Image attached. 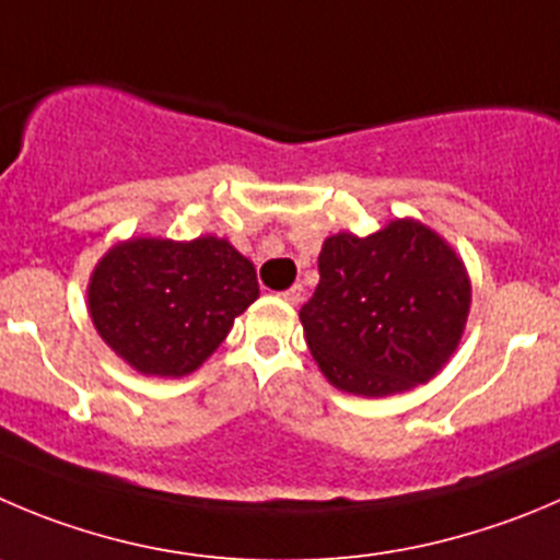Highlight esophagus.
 Returning <instances> with one entry per match:
<instances>
[{
  "mask_svg": "<svg viewBox=\"0 0 560 560\" xmlns=\"http://www.w3.org/2000/svg\"><path fill=\"white\" fill-rule=\"evenodd\" d=\"M280 296H283V300L289 302V305H300V302L305 300V289H302V285H291V289L283 291V294H280Z\"/></svg>",
  "mask_w": 560,
  "mask_h": 560,
  "instance_id": "1",
  "label": "esophagus"
}]
</instances>
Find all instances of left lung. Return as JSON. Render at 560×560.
Segmentation results:
<instances>
[{"label": "left lung", "mask_w": 560, "mask_h": 560, "mask_svg": "<svg viewBox=\"0 0 560 560\" xmlns=\"http://www.w3.org/2000/svg\"><path fill=\"white\" fill-rule=\"evenodd\" d=\"M318 275L300 322L322 374L351 396L425 385L465 335L472 300L465 260L412 217L371 236H327Z\"/></svg>", "instance_id": "1"}]
</instances>
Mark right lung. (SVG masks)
Wrapping results in <instances>:
<instances>
[{"label":"right lung","mask_w":560,"mask_h":560,"mask_svg":"<svg viewBox=\"0 0 560 560\" xmlns=\"http://www.w3.org/2000/svg\"><path fill=\"white\" fill-rule=\"evenodd\" d=\"M258 300L253 260L228 238L135 236L95 264L88 311L95 332L142 376L191 374Z\"/></svg>","instance_id":"right-lung-1"}]
</instances>
